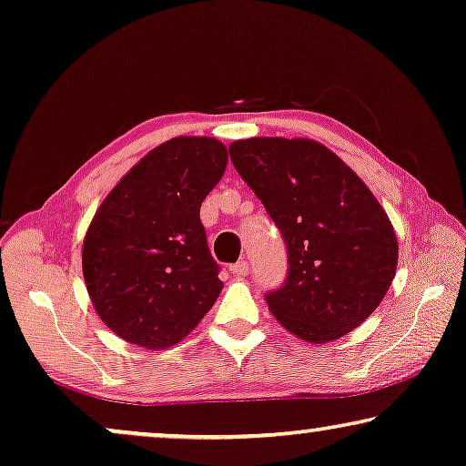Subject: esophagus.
Instances as JSON below:
<instances>
[{"label": "esophagus", "mask_w": 466, "mask_h": 466, "mask_svg": "<svg viewBox=\"0 0 466 466\" xmlns=\"http://www.w3.org/2000/svg\"><path fill=\"white\" fill-rule=\"evenodd\" d=\"M230 272L234 274V277H247V274H248V264H247L245 259L236 261L234 266H230Z\"/></svg>", "instance_id": "esophagus-1"}]
</instances>
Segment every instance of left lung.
Wrapping results in <instances>:
<instances>
[{
    "label": "left lung",
    "mask_w": 466,
    "mask_h": 466,
    "mask_svg": "<svg viewBox=\"0 0 466 466\" xmlns=\"http://www.w3.org/2000/svg\"><path fill=\"white\" fill-rule=\"evenodd\" d=\"M230 158L285 240L287 279L266 293L279 323L314 344L361 325L389 291L399 258L370 187L310 139L234 141Z\"/></svg>",
    "instance_id": "obj_1"
}]
</instances>
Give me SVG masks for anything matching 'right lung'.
<instances>
[{
	"label": "right lung",
	"instance_id": "add662e5",
	"mask_svg": "<svg viewBox=\"0 0 466 466\" xmlns=\"http://www.w3.org/2000/svg\"><path fill=\"white\" fill-rule=\"evenodd\" d=\"M228 152L211 137H175L111 189L90 224L82 270L95 310L141 349H168L211 310L221 291L200 205Z\"/></svg>",
	"mask_w": 466,
	"mask_h": 466
}]
</instances>
